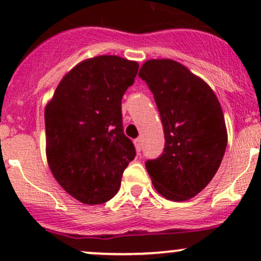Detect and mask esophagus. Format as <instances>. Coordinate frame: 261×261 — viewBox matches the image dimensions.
Here are the masks:
<instances>
[{
  "label": "esophagus",
  "mask_w": 261,
  "mask_h": 261,
  "mask_svg": "<svg viewBox=\"0 0 261 261\" xmlns=\"http://www.w3.org/2000/svg\"><path fill=\"white\" fill-rule=\"evenodd\" d=\"M135 147H136L137 152H141V149H142V141H141V139L135 140Z\"/></svg>",
  "instance_id": "1"
}]
</instances>
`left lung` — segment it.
Returning <instances> with one entry per match:
<instances>
[{"mask_svg": "<svg viewBox=\"0 0 261 261\" xmlns=\"http://www.w3.org/2000/svg\"><path fill=\"white\" fill-rule=\"evenodd\" d=\"M139 76L153 93L166 137L163 153L146 169L158 194L185 201L220 168L228 141L222 108L211 87L174 60H147Z\"/></svg>", "mask_w": 261, "mask_h": 261, "instance_id": "obj_1", "label": "left lung"}]
</instances>
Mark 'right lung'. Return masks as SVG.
Listing matches in <instances>:
<instances>
[{"mask_svg":"<svg viewBox=\"0 0 261 261\" xmlns=\"http://www.w3.org/2000/svg\"><path fill=\"white\" fill-rule=\"evenodd\" d=\"M139 64L116 55L81 61L62 77L45 107L46 160L71 196L99 205L120 189L135 147L122 133L121 99Z\"/></svg>","mask_w":261,"mask_h":261,"instance_id":"add662e5","label":"right lung"}]
</instances>
